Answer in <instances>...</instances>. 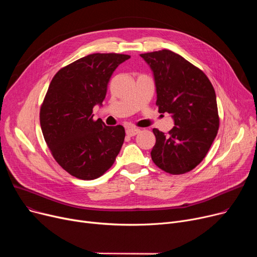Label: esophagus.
Listing matches in <instances>:
<instances>
[{"mask_svg": "<svg viewBox=\"0 0 257 257\" xmlns=\"http://www.w3.org/2000/svg\"><path fill=\"white\" fill-rule=\"evenodd\" d=\"M140 129L139 128H136V127H129L126 129V134L128 137H134L137 136L138 133H140Z\"/></svg>", "mask_w": 257, "mask_h": 257, "instance_id": "34e87169", "label": "esophagus"}]
</instances>
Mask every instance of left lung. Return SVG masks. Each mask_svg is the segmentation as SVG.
<instances>
[{
  "mask_svg": "<svg viewBox=\"0 0 257 257\" xmlns=\"http://www.w3.org/2000/svg\"><path fill=\"white\" fill-rule=\"evenodd\" d=\"M150 65L156 86L158 111L172 115L168 134L154 128L153 163L180 175L195 169L206 156L219 129L217 98L207 76L170 50L141 54Z\"/></svg>",
  "mask_w": 257,
  "mask_h": 257,
  "instance_id": "left-lung-1",
  "label": "left lung"
}]
</instances>
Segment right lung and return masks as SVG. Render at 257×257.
Instances as JSON below:
<instances>
[{"label": "right lung", "mask_w": 257, "mask_h": 257, "mask_svg": "<svg viewBox=\"0 0 257 257\" xmlns=\"http://www.w3.org/2000/svg\"><path fill=\"white\" fill-rule=\"evenodd\" d=\"M129 55L94 53L60 69L53 77L39 120L45 141L58 165L72 176L92 180L113 165L125 140L123 126L93 120L116 67Z\"/></svg>", "instance_id": "obj_1"}]
</instances>
